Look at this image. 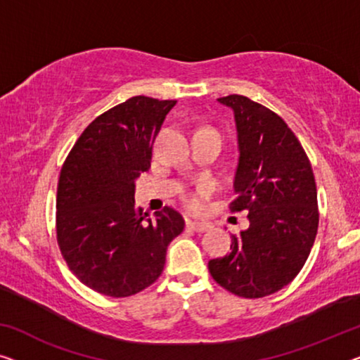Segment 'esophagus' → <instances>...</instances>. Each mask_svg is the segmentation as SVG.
<instances>
[{
	"instance_id": "obj_1",
	"label": "esophagus",
	"mask_w": 360,
	"mask_h": 360,
	"mask_svg": "<svg viewBox=\"0 0 360 360\" xmlns=\"http://www.w3.org/2000/svg\"><path fill=\"white\" fill-rule=\"evenodd\" d=\"M186 224H187V228L192 229V231H195V233H205V231H208V229H210V224H208V223L187 221Z\"/></svg>"
}]
</instances>
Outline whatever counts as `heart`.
Listing matches in <instances>:
<instances>
[{
  "instance_id": "b5f03b06",
  "label": "heart",
  "mask_w": 360,
  "mask_h": 360,
  "mask_svg": "<svg viewBox=\"0 0 360 360\" xmlns=\"http://www.w3.org/2000/svg\"><path fill=\"white\" fill-rule=\"evenodd\" d=\"M212 192H213V186L210 182H202V184H198L192 191L186 192V194L182 195V203H184L186 210L194 214L205 212L207 200L210 198Z\"/></svg>"
}]
</instances>
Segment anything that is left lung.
<instances>
[{"mask_svg": "<svg viewBox=\"0 0 360 360\" xmlns=\"http://www.w3.org/2000/svg\"><path fill=\"white\" fill-rule=\"evenodd\" d=\"M219 103L234 111L239 162L231 212H249L229 255L208 262L219 286L245 299L280 291L299 275L319 229L317 186L299 139L276 112L248 96Z\"/></svg>", "mask_w": 360, "mask_h": 360, "instance_id": "obj_1", "label": "left lung"}]
</instances>
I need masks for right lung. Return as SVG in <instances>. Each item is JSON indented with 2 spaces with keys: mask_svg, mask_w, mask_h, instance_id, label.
I'll list each match as a JSON object with an SVG mask.
<instances>
[{
  "mask_svg": "<svg viewBox=\"0 0 360 360\" xmlns=\"http://www.w3.org/2000/svg\"><path fill=\"white\" fill-rule=\"evenodd\" d=\"M176 100L137 95L90 122L64 160L56 240L77 280L108 297H129L162 275L166 249L184 219L165 207L150 218L134 202V179Z\"/></svg>",
  "mask_w": 360,
  "mask_h": 360,
  "instance_id": "1",
  "label": "right lung"
}]
</instances>
